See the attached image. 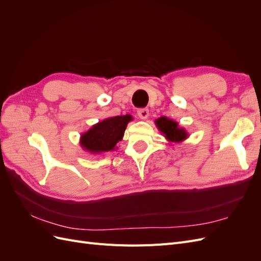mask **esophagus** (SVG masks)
I'll return each mask as SVG.
<instances>
[{"mask_svg":"<svg viewBox=\"0 0 261 261\" xmlns=\"http://www.w3.org/2000/svg\"><path fill=\"white\" fill-rule=\"evenodd\" d=\"M137 114L141 120H146V118L149 116V110L147 108H141L137 111Z\"/></svg>","mask_w":261,"mask_h":261,"instance_id":"34e87169","label":"esophagus"}]
</instances>
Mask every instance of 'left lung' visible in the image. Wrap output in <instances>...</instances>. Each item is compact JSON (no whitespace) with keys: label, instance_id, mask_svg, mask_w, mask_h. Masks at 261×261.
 I'll list each match as a JSON object with an SVG mask.
<instances>
[{"label":"left lung","instance_id":"obj_1","mask_svg":"<svg viewBox=\"0 0 261 261\" xmlns=\"http://www.w3.org/2000/svg\"><path fill=\"white\" fill-rule=\"evenodd\" d=\"M155 125L164 137L167 138L171 143H179L187 138L188 134L184 128L178 127V123L170 120V118L161 116L155 120Z\"/></svg>","mask_w":261,"mask_h":261}]
</instances>
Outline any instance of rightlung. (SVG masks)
Listing matches in <instances>:
<instances>
[{
	"label": "right lung",
	"instance_id": "obj_1",
	"mask_svg": "<svg viewBox=\"0 0 261 261\" xmlns=\"http://www.w3.org/2000/svg\"><path fill=\"white\" fill-rule=\"evenodd\" d=\"M132 120L133 117L129 114L106 118L83 134L81 145L92 153L112 151L118 141L122 140L126 126Z\"/></svg>",
	"mask_w": 261,
	"mask_h": 261
}]
</instances>
